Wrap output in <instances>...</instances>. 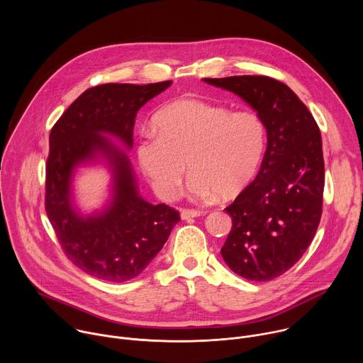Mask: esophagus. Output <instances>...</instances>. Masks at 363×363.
Segmentation results:
<instances>
[{"label":"esophagus","instance_id":"34e87169","mask_svg":"<svg viewBox=\"0 0 363 363\" xmlns=\"http://www.w3.org/2000/svg\"><path fill=\"white\" fill-rule=\"evenodd\" d=\"M203 211H196V210H182L181 211V218L182 220H189V218H195L202 216Z\"/></svg>","mask_w":363,"mask_h":363}]
</instances>
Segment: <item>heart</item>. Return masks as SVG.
Listing matches in <instances>:
<instances>
[{
    "label": "heart",
    "instance_id": "1",
    "mask_svg": "<svg viewBox=\"0 0 363 363\" xmlns=\"http://www.w3.org/2000/svg\"><path fill=\"white\" fill-rule=\"evenodd\" d=\"M266 146L264 121L254 111L184 99L161 109L153 130L140 133L136 158L162 199L175 198L186 164L192 198H231L255 178Z\"/></svg>",
    "mask_w": 363,
    "mask_h": 363
}]
</instances>
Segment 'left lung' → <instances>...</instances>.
Masks as SVG:
<instances>
[{
    "mask_svg": "<svg viewBox=\"0 0 363 363\" xmlns=\"http://www.w3.org/2000/svg\"><path fill=\"white\" fill-rule=\"evenodd\" d=\"M260 115L267 149L255 179L225 211L233 228L221 248L228 267L252 281L291 269L312 242L323 210L325 162L319 126L284 83L267 76L203 79Z\"/></svg>",
    "mask_w": 363,
    "mask_h": 363,
    "instance_id": "1",
    "label": "left lung"
}]
</instances>
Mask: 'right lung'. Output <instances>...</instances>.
<instances>
[{
    "instance_id": "1",
    "label": "right lung",
    "mask_w": 363,
    "mask_h": 363,
    "mask_svg": "<svg viewBox=\"0 0 363 363\" xmlns=\"http://www.w3.org/2000/svg\"><path fill=\"white\" fill-rule=\"evenodd\" d=\"M99 84L83 91L50 132L45 164V213L69 260L91 277L123 283L139 276L167 242L179 213L167 203L152 205L136 189L126 155L103 133L133 145L138 111L171 86ZM100 152L114 172V199L105 213L84 219L69 202L72 169Z\"/></svg>"
}]
</instances>
